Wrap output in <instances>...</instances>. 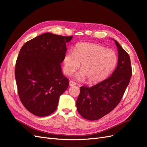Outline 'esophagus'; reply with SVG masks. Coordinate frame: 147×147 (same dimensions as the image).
<instances>
[{"label":"esophagus","instance_id":"obj_1","mask_svg":"<svg viewBox=\"0 0 147 147\" xmlns=\"http://www.w3.org/2000/svg\"><path fill=\"white\" fill-rule=\"evenodd\" d=\"M69 86H74V85H75L76 84V83L74 82H73V81H72V80H70V81H69Z\"/></svg>","mask_w":147,"mask_h":147}]
</instances>
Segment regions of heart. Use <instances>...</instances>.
I'll return each instance as SVG.
<instances>
[{
    "instance_id": "obj_1",
    "label": "heart",
    "mask_w": 147,
    "mask_h": 147,
    "mask_svg": "<svg viewBox=\"0 0 147 147\" xmlns=\"http://www.w3.org/2000/svg\"><path fill=\"white\" fill-rule=\"evenodd\" d=\"M117 62L116 53L112 50L96 43H79L74 51H68L63 58V71L71 76L80 67L81 70L74 76L79 81L88 79L91 84L105 80L115 68Z\"/></svg>"
}]
</instances>
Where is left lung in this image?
Here are the masks:
<instances>
[{"label":"left lung","mask_w":147,"mask_h":147,"mask_svg":"<svg viewBox=\"0 0 147 147\" xmlns=\"http://www.w3.org/2000/svg\"><path fill=\"white\" fill-rule=\"evenodd\" d=\"M114 41L117 48L118 62L110 77L91 87L82 86L80 88L77 110L87 120H98L115 109L129 83L132 74L129 56L116 40Z\"/></svg>","instance_id":"8db88e82"}]
</instances>
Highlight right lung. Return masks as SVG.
<instances>
[{
	"label": "right lung",
	"instance_id": "add662e5",
	"mask_svg": "<svg viewBox=\"0 0 147 147\" xmlns=\"http://www.w3.org/2000/svg\"><path fill=\"white\" fill-rule=\"evenodd\" d=\"M73 36L46 32L21 48L15 68L19 98L32 115L44 117L56 110L59 97L69 85L61 63Z\"/></svg>",
	"mask_w": 147,
	"mask_h": 147
}]
</instances>
